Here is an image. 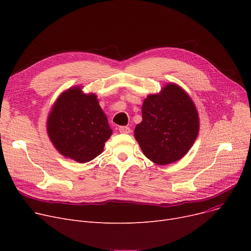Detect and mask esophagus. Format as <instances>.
I'll use <instances>...</instances> for the list:
<instances>
[{
	"instance_id": "34e87169",
	"label": "esophagus",
	"mask_w": 251,
	"mask_h": 251,
	"mask_svg": "<svg viewBox=\"0 0 251 251\" xmlns=\"http://www.w3.org/2000/svg\"><path fill=\"white\" fill-rule=\"evenodd\" d=\"M119 131H120L121 133L128 134V133L131 132V129H130V127H128V126H120V127H119Z\"/></svg>"
}]
</instances>
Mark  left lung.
Wrapping results in <instances>:
<instances>
[{
  "label": "left lung",
  "mask_w": 251,
  "mask_h": 251,
  "mask_svg": "<svg viewBox=\"0 0 251 251\" xmlns=\"http://www.w3.org/2000/svg\"><path fill=\"white\" fill-rule=\"evenodd\" d=\"M200 130L196 108L181 87L170 83L142 104V121L134 135L144 155L157 165L174 163L187 153Z\"/></svg>",
  "instance_id": "1"
}]
</instances>
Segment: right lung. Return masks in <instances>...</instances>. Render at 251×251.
<instances>
[{
  "instance_id": "obj_1",
  "label": "right lung",
  "mask_w": 251,
  "mask_h": 251,
  "mask_svg": "<svg viewBox=\"0 0 251 251\" xmlns=\"http://www.w3.org/2000/svg\"><path fill=\"white\" fill-rule=\"evenodd\" d=\"M48 133L64 156L86 163L102 152L112 129L97 96L84 95L80 87H74L55 102L48 119Z\"/></svg>"
}]
</instances>
